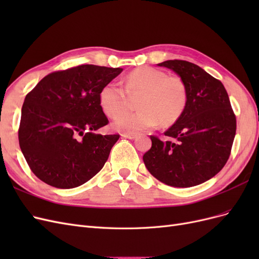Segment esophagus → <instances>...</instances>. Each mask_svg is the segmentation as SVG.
<instances>
[{
    "instance_id": "esophagus-1",
    "label": "esophagus",
    "mask_w": 259,
    "mask_h": 259,
    "mask_svg": "<svg viewBox=\"0 0 259 259\" xmlns=\"http://www.w3.org/2000/svg\"><path fill=\"white\" fill-rule=\"evenodd\" d=\"M121 136L123 138H127V139H135L137 137V134L136 133H123V134H121Z\"/></svg>"
}]
</instances>
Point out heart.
<instances>
[{
  "instance_id": "heart-1",
  "label": "heart",
  "mask_w": 259,
  "mask_h": 259,
  "mask_svg": "<svg viewBox=\"0 0 259 259\" xmlns=\"http://www.w3.org/2000/svg\"><path fill=\"white\" fill-rule=\"evenodd\" d=\"M131 98H140L136 113L121 112ZM188 101L185 81L177 75H167L152 67H140L125 77V89L109 82L99 92L101 110L111 119L117 117L113 127L123 133H138L152 128L160 122L169 126L183 115Z\"/></svg>"
}]
</instances>
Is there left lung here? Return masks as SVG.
Returning a JSON list of instances; mask_svg holds the SVG:
<instances>
[{"label": "left lung", "mask_w": 259, "mask_h": 259, "mask_svg": "<svg viewBox=\"0 0 259 259\" xmlns=\"http://www.w3.org/2000/svg\"><path fill=\"white\" fill-rule=\"evenodd\" d=\"M185 81L188 101L183 115L164 133L170 140L150 136L152 146L143 160L150 174L163 184L188 188L222 170L229 159L237 120L223 83L186 60L159 64Z\"/></svg>", "instance_id": "1"}]
</instances>
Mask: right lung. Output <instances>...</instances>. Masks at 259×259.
I'll return each instance as SVG.
<instances>
[{"label":"right lung","mask_w":259,"mask_h":259,"mask_svg":"<svg viewBox=\"0 0 259 259\" xmlns=\"http://www.w3.org/2000/svg\"><path fill=\"white\" fill-rule=\"evenodd\" d=\"M122 71L81 65L50 73L27 94L18 139L38 179L71 189L104 167L120 135L94 133L109 123L99 105V92Z\"/></svg>","instance_id":"1"}]
</instances>
